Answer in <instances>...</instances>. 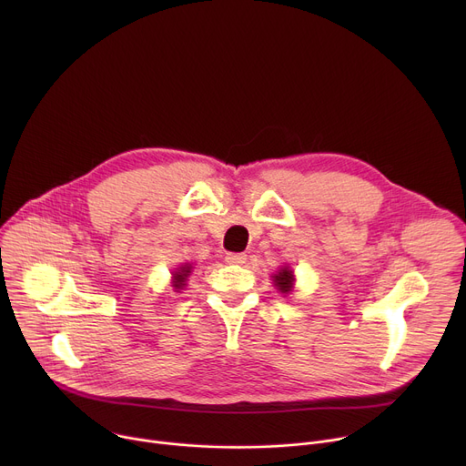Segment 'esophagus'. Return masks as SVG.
<instances>
[{
  "label": "esophagus",
  "mask_w": 466,
  "mask_h": 466,
  "mask_svg": "<svg viewBox=\"0 0 466 466\" xmlns=\"http://www.w3.org/2000/svg\"><path fill=\"white\" fill-rule=\"evenodd\" d=\"M227 261L234 263V265H241V263L247 261V254L245 252H228Z\"/></svg>",
  "instance_id": "1"
}]
</instances>
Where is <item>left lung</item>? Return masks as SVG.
<instances>
[{
  "label": "left lung",
  "mask_w": 466,
  "mask_h": 466,
  "mask_svg": "<svg viewBox=\"0 0 466 466\" xmlns=\"http://www.w3.org/2000/svg\"><path fill=\"white\" fill-rule=\"evenodd\" d=\"M275 282H277V286H279V289H280L282 293H288V291L291 289V286H293V273H291L289 269H282V271L275 277Z\"/></svg>",
  "instance_id": "1"
}]
</instances>
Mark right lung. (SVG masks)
Listing matches in <instances>:
<instances>
[{"label": "right lung", "mask_w": 466, "mask_h": 466, "mask_svg": "<svg viewBox=\"0 0 466 466\" xmlns=\"http://www.w3.org/2000/svg\"><path fill=\"white\" fill-rule=\"evenodd\" d=\"M187 273H189V268H187V265H184V268L175 275V280H177V288H180L182 286V282L186 280V277H187Z\"/></svg>", "instance_id": "add662e5"}]
</instances>
